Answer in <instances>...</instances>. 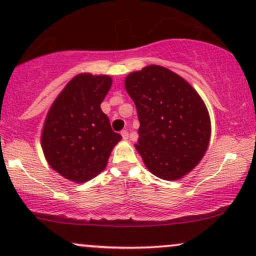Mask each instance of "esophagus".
Returning <instances> with one entry per match:
<instances>
[{
  "label": "esophagus",
  "instance_id": "34e87169",
  "mask_svg": "<svg viewBox=\"0 0 256 256\" xmlns=\"http://www.w3.org/2000/svg\"><path fill=\"white\" fill-rule=\"evenodd\" d=\"M122 138H124V140H126L128 138V130H122Z\"/></svg>",
  "mask_w": 256,
  "mask_h": 256
}]
</instances>
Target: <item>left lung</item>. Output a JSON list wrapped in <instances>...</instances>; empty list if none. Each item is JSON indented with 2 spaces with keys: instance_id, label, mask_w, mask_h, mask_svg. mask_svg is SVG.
<instances>
[{
  "instance_id": "left-lung-1",
  "label": "left lung",
  "mask_w": 256,
  "mask_h": 256,
  "mask_svg": "<svg viewBox=\"0 0 256 256\" xmlns=\"http://www.w3.org/2000/svg\"><path fill=\"white\" fill-rule=\"evenodd\" d=\"M125 88L136 106V149L146 168L165 180H177L192 171L210 137V116L195 89L158 64L128 74Z\"/></svg>"
}]
</instances>
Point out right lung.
Returning <instances> with one entry per match:
<instances>
[{"label": "right lung", "instance_id": "1", "mask_svg": "<svg viewBox=\"0 0 256 256\" xmlns=\"http://www.w3.org/2000/svg\"><path fill=\"white\" fill-rule=\"evenodd\" d=\"M108 76L78 74L50 107L42 131V148L52 168L83 183L101 173L122 136L110 128L101 104L108 94Z\"/></svg>", "mask_w": 256, "mask_h": 256}]
</instances>
